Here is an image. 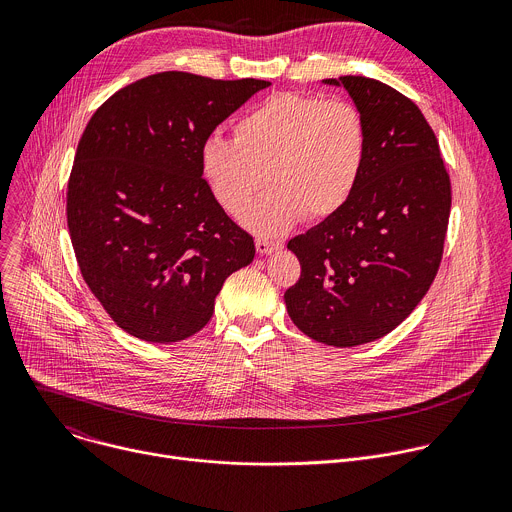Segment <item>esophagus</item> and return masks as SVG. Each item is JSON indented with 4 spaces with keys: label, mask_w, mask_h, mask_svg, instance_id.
Segmentation results:
<instances>
[{
    "label": "esophagus",
    "mask_w": 512,
    "mask_h": 512,
    "mask_svg": "<svg viewBox=\"0 0 512 512\" xmlns=\"http://www.w3.org/2000/svg\"><path fill=\"white\" fill-rule=\"evenodd\" d=\"M255 247H257V253H259V255H271L273 251H277V249L281 247V243H279V241H269V239L259 237V239L255 241Z\"/></svg>",
    "instance_id": "34e87169"
}]
</instances>
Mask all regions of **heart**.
Wrapping results in <instances>:
<instances>
[{
	"instance_id": "heart-1",
	"label": "heart",
	"mask_w": 512,
	"mask_h": 512,
	"mask_svg": "<svg viewBox=\"0 0 512 512\" xmlns=\"http://www.w3.org/2000/svg\"><path fill=\"white\" fill-rule=\"evenodd\" d=\"M235 139L208 137L202 176L227 212L241 214L269 182L243 221L279 233L300 221L336 214L352 196L369 154V131L358 107L344 99L279 93L233 125Z\"/></svg>"
}]
</instances>
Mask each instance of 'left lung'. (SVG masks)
<instances>
[{"mask_svg":"<svg viewBox=\"0 0 512 512\" xmlns=\"http://www.w3.org/2000/svg\"><path fill=\"white\" fill-rule=\"evenodd\" d=\"M344 87L364 117L369 154L350 200L287 243L302 265L287 314L328 346H358L395 330L423 300L442 263L452 186L440 143L419 107L367 77Z\"/></svg>","mask_w":512,"mask_h":512,"instance_id":"1","label":"left lung"}]
</instances>
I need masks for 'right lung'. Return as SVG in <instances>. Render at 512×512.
I'll list each match as a JSON object with an SVG mask.
<instances>
[{
  "mask_svg": "<svg viewBox=\"0 0 512 512\" xmlns=\"http://www.w3.org/2000/svg\"><path fill=\"white\" fill-rule=\"evenodd\" d=\"M267 81L158 72L109 97L79 141L66 221L83 279L113 322L145 342L202 330L255 243L202 178L210 133Z\"/></svg>",
  "mask_w": 512,
  "mask_h": 512,
  "instance_id": "1",
  "label": "right lung"
}]
</instances>
